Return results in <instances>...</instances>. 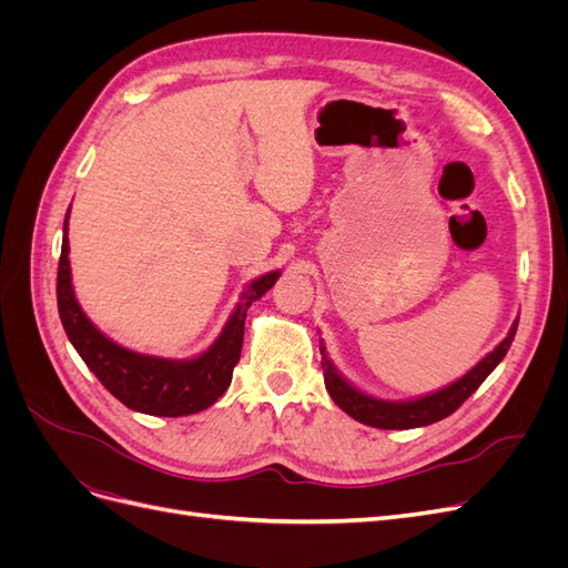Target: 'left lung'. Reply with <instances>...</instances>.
Wrapping results in <instances>:
<instances>
[{"label": "left lung", "mask_w": 568, "mask_h": 568, "mask_svg": "<svg viewBox=\"0 0 568 568\" xmlns=\"http://www.w3.org/2000/svg\"><path fill=\"white\" fill-rule=\"evenodd\" d=\"M519 320H514L509 334L503 343H497V348L488 353L476 367H471L467 374L457 379L455 384L445 386L432 395H424V398L405 400V403H393V400H379L372 398V395L357 390L351 386L332 365V359L326 357L324 343L320 341V353H322V369H324V386L329 390L332 400L351 415L353 419L363 422L374 428H395V432H403V428H417L428 426L434 422H440L450 417L453 412L469 398V395L486 382V376L500 365V359L507 355L514 334H517Z\"/></svg>", "instance_id": "1"}]
</instances>
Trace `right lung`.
Segmentation results:
<instances>
[{
	"label": "right lung",
	"mask_w": 568,
	"mask_h": 568,
	"mask_svg": "<svg viewBox=\"0 0 568 568\" xmlns=\"http://www.w3.org/2000/svg\"><path fill=\"white\" fill-rule=\"evenodd\" d=\"M68 213L63 220V244L57 274L59 317L68 341L80 353L97 379L115 398L134 412L153 417H184L211 407L232 384V372L242 357L244 322L253 301L280 280V270L253 280L234 307L225 329L213 346L192 359H165L128 351L101 334L82 313L71 284V263H68Z\"/></svg>",
	"instance_id": "right-lung-1"
}]
</instances>
